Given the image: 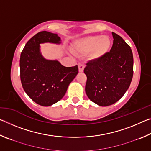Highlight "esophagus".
<instances>
[{"mask_svg":"<svg viewBox=\"0 0 151 151\" xmlns=\"http://www.w3.org/2000/svg\"><path fill=\"white\" fill-rule=\"evenodd\" d=\"M78 66V70H79V72H81V73L83 72L84 68H85V64L82 63H79Z\"/></svg>","mask_w":151,"mask_h":151,"instance_id":"obj_1","label":"esophagus"}]
</instances>
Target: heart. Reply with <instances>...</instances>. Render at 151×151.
Segmentation results:
<instances>
[{
	"label": "heart",
	"mask_w": 151,
	"mask_h": 151,
	"mask_svg": "<svg viewBox=\"0 0 151 151\" xmlns=\"http://www.w3.org/2000/svg\"><path fill=\"white\" fill-rule=\"evenodd\" d=\"M111 42L107 36H89L78 40L74 45V52L83 55L91 52L94 59L101 58L108 52Z\"/></svg>",
	"instance_id": "heart-1"
}]
</instances>
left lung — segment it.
Returning <instances> with one entry per match:
<instances>
[{
    "instance_id": "obj_1",
    "label": "left lung",
    "mask_w": 151,
    "mask_h": 151,
    "mask_svg": "<svg viewBox=\"0 0 151 151\" xmlns=\"http://www.w3.org/2000/svg\"><path fill=\"white\" fill-rule=\"evenodd\" d=\"M113 45L110 52L90 60L84 69L87 77L86 95L99 106L115 103L129 88L133 76V55L121 37L112 32Z\"/></svg>"
}]
</instances>
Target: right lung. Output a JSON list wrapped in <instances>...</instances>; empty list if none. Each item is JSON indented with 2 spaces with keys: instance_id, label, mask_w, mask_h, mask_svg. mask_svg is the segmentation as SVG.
<instances>
[{
  "instance_id": "obj_1",
  "label": "right lung",
  "mask_w": 151,
  "mask_h": 151,
  "mask_svg": "<svg viewBox=\"0 0 151 151\" xmlns=\"http://www.w3.org/2000/svg\"><path fill=\"white\" fill-rule=\"evenodd\" d=\"M60 43L57 34L38 32L25 45L20 58V81L25 93L39 105L48 106L65 95L78 73V66L66 67L57 60H48L40 52V44Z\"/></svg>"
}]
</instances>
